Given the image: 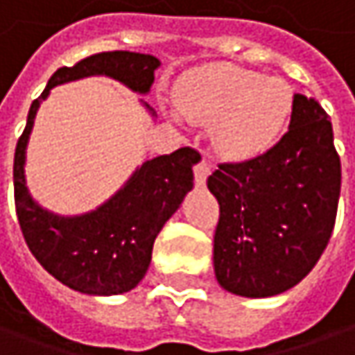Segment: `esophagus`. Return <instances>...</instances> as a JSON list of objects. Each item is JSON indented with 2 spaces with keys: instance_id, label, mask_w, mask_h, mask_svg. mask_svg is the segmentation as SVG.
<instances>
[{
  "instance_id": "34e87169",
  "label": "esophagus",
  "mask_w": 355,
  "mask_h": 355,
  "mask_svg": "<svg viewBox=\"0 0 355 355\" xmlns=\"http://www.w3.org/2000/svg\"><path fill=\"white\" fill-rule=\"evenodd\" d=\"M193 171H195V182H197V187H203L211 173L209 160H207V158H201V160L195 164V168H193Z\"/></svg>"
}]
</instances>
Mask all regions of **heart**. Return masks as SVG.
I'll use <instances>...</instances> for the list:
<instances>
[{"label": "heart", "mask_w": 355, "mask_h": 355, "mask_svg": "<svg viewBox=\"0 0 355 355\" xmlns=\"http://www.w3.org/2000/svg\"><path fill=\"white\" fill-rule=\"evenodd\" d=\"M175 105L189 121L213 123L217 152L248 160L280 138L293 112V91L280 79H262L236 64H207L178 81Z\"/></svg>", "instance_id": "heart-1"}]
</instances>
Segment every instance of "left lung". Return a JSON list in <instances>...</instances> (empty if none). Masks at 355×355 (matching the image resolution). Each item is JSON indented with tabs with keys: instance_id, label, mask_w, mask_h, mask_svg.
I'll use <instances>...</instances> for the list:
<instances>
[{
	"instance_id": "8db88e82",
	"label": "left lung",
	"mask_w": 355,
	"mask_h": 355,
	"mask_svg": "<svg viewBox=\"0 0 355 355\" xmlns=\"http://www.w3.org/2000/svg\"><path fill=\"white\" fill-rule=\"evenodd\" d=\"M207 187L219 203L217 282L250 299L293 288L321 258L336 223L341 162L329 115L295 93L288 132L252 160L219 164Z\"/></svg>"
}]
</instances>
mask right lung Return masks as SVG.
<instances>
[{
    "instance_id": "obj_1",
    "label": "right lung",
    "mask_w": 355,
    "mask_h": 355,
    "mask_svg": "<svg viewBox=\"0 0 355 355\" xmlns=\"http://www.w3.org/2000/svg\"><path fill=\"white\" fill-rule=\"evenodd\" d=\"M158 67L160 60L152 54L113 50L87 56L75 67L58 69L42 95L32 101L24 134L17 140L14 197L24 240L46 272L85 295H121L144 278L154 240L193 189V166L201 160V154L187 146L146 160L103 205L64 217L40 207L26 187V146L34 117L56 85L103 75L146 95ZM144 107L156 115L146 101Z\"/></svg>"
}]
</instances>
